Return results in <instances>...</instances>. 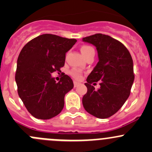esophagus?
I'll list each match as a JSON object with an SVG mask.
<instances>
[{
	"mask_svg": "<svg viewBox=\"0 0 152 152\" xmlns=\"http://www.w3.org/2000/svg\"><path fill=\"white\" fill-rule=\"evenodd\" d=\"M73 85H74V87H76L78 85H79V82H76V81H74V82H73Z\"/></svg>",
	"mask_w": 152,
	"mask_h": 152,
	"instance_id": "esophagus-1",
	"label": "esophagus"
}]
</instances>
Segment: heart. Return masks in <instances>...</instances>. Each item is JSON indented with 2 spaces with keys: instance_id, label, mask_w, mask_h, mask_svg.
<instances>
[{
  "instance_id": "obj_1",
  "label": "heart",
  "mask_w": 152,
  "mask_h": 152,
  "mask_svg": "<svg viewBox=\"0 0 152 152\" xmlns=\"http://www.w3.org/2000/svg\"><path fill=\"white\" fill-rule=\"evenodd\" d=\"M92 50H93V48L92 47L89 46V45H83V46H82V48H81V52H82L84 57ZM70 74H71V76L74 79H77V80H79V79H82V73L78 69H73V70H72L71 72H70Z\"/></svg>"
}]
</instances>
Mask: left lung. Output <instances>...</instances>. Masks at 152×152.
<instances>
[{
    "label": "left lung",
    "instance_id": "1",
    "mask_svg": "<svg viewBox=\"0 0 152 152\" xmlns=\"http://www.w3.org/2000/svg\"><path fill=\"white\" fill-rule=\"evenodd\" d=\"M82 40L96 46L99 56L85 84L87 92L82 104L92 115L107 118L117 113L129 96L134 79L132 58L121 42L108 35L96 34ZM99 80L100 87L96 90L91 84Z\"/></svg>",
    "mask_w": 152,
    "mask_h": 152
}]
</instances>
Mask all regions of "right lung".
Segmentation results:
<instances>
[{
    "instance_id": "1",
    "label": "right lung",
    "mask_w": 152,
    "mask_h": 152,
    "mask_svg": "<svg viewBox=\"0 0 152 152\" xmlns=\"http://www.w3.org/2000/svg\"><path fill=\"white\" fill-rule=\"evenodd\" d=\"M76 41L45 34L29 41L21 50L15 74L18 93L27 110L36 118H52L63 109L65 96L73 89V82L65 73L56 82L51 73L61 72L65 53Z\"/></svg>"
}]
</instances>
